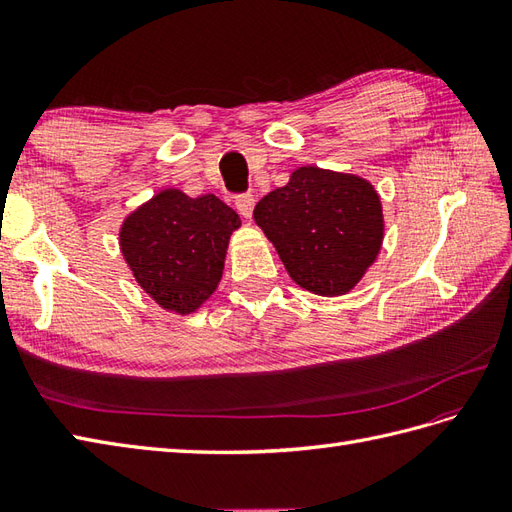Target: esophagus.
Returning a JSON list of instances; mask_svg holds the SVG:
<instances>
[{
  "label": "esophagus",
  "instance_id": "1",
  "mask_svg": "<svg viewBox=\"0 0 512 512\" xmlns=\"http://www.w3.org/2000/svg\"><path fill=\"white\" fill-rule=\"evenodd\" d=\"M235 207H238V212L244 218H251L253 216V207H255V196L251 192H244L235 196Z\"/></svg>",
  "mask_w": 512,
  "mask_h": 512
}]
</instances>
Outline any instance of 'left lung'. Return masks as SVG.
Returning <instances> with one entry per match:
<instances>
[{
	"instance_id": "1",
	"label": "left lung",
	"mask_w": 512,
	"mask_h": 512,
	"mask_svg": "<svg viewBox=\"0 0 512 512\" xmlns=\"http://www.w3.org/2000/svg\"><path fill=\"white\" fill-rule=\"evenodd\" d=\"M253 218L305 290L342 296L381 251L383 207L370 181L300 166L255 205Z\"/></svg>"
}]
</instances>
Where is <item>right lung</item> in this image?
<instances>
[{"instance_id":"right-lung-1","label":"right lung","mask_w":512,"mask_h":512,"mask_svg":"<svg viewBox=\"0 0 512 512\" xmlns=\"http://www.w3.org/2000/svg\"><path fill=\"white\" fill-rule=\"evenodd\" d=\"M238 227L240 216L218 196L190 199L168 188L125 218L119 238L142 290L160 307L186 316L214 294Z\"/></svg>"}]
</instances>
